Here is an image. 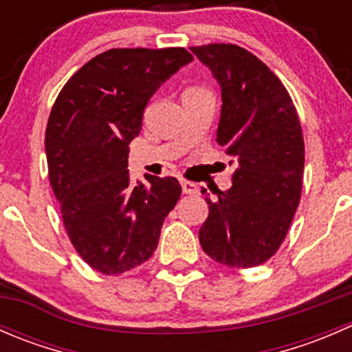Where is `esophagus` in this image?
<instances>
[{
    "label": "esophagus",
    "mask_w": 352,
    "mask_h": 352,
    "mask_svg": "<svg viewBox=\"0 0 352 352\" xmlns=\"http://www.w3.org/2000/svg\"><path fill=\"white\" fill-rule=\"evenodd\" d=\"M180 186H182V192L184 194H189V196H194V194H197V186L194 182H189V180H182V182H180Z\"/></svg>",
    "instance_id": "1"
}]
</instances>
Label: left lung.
<instances>
[{
	"label": "left lung",
	"mask_w": 352,
	"mask_h": 352,
	"mask_svg": "<svg viewBox=\"0 0 352 352\" xmlns=\"http://www.w3.org/2000/svg\"><path fill=\"white\" fill-rule=\"evenodd\" d=\"M221 88L216 141L235 165L232 187L216 189L199 230L202 250L223 265L257 267L278 252L300 204L305 144L279 78L233 44L190 47Z\"/></svg>",
	"instance_id": "1"
}]
</instances>
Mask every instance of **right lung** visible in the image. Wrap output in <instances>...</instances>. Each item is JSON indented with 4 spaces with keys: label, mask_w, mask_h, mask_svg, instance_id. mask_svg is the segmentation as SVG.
<instances>
[{
    "label": "right lung",
    "mask_w": 352,
    "mask_h": 352,
    "mask_svg": "<svg viewBox=\"0 0 352 352\" xmlns=\"http://www.w3.org/2000/svg\"><path fill=\"white\" fill-rule=\"evenodd\" d=\"M192 59L184 47L110 49L81 66L56 98L45 129L49 180L71 243L102 274L146 262L179 201L173 177L133 182L127 155L150 98Z\"/></svg>",
    "instance_id": "add662e5"
}]
</instances>
